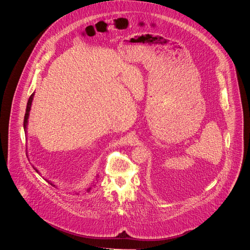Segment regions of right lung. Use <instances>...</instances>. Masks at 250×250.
I'll return each mask as SVG.
<instances>
[{"instance_id":"right-lung-1","label":"right lung","mask_w":250,"mask_h":250,"mask_svg":"<svg viewBox=\"0 0 250 250\" xmlns=\"http://www.w3.org/2000/svg\"><path fill=\"white\" fill-rule=\"evenodd\" d=\"M33 96H34V92L31 94V96L29 97V99H28V101H27V104H26V110H25V115H24V120H23V129H24V132H25V134H26V132H27V124H28V117H29V112H30V109H31V104H32V100H33ZM33 168L35 169V171H37L38 173L40 172L37 168H35L34 166H33ZM47 182L50 184V185H52V186H54L55 187V185L51 182V181H49V180H47ZM91 190V187L90 188H88L87 189V191L89 192Z\"/></svg>"}]
</instances>
